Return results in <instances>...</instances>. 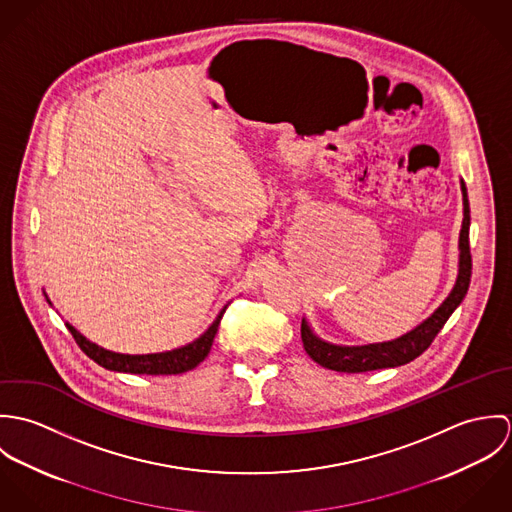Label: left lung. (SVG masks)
Instances as JSON below:
<instances>
[{
	"label": "left lung",
	"instance_id": "obj_1",
	"mask_svg": "<svg viewBox=\"0 0 512 512\" xmlns=\"http://www.w3.org/2000/svg\"><path fill=\"white\" fill-rule=\"evenodd\" d=\"M463 189V226L459 234V276L449 293V297L439 305L432 317H428L422 325H418L414 331L406 333L400 339L388 341V343H376L365 347H337L329 345L313 335L305 319L301 321V341L305 353L317 363V365L337 370V372H366V370H378L388 366H400L414 361L420 357L438 337L441 327L449 319V315L455 311V307L463 301L465 293L469 290L471 282V248H469V201H467V189Z\"/></svg>",
	"mask_w": 512,
	"mask_h": 512
}]
</instances>
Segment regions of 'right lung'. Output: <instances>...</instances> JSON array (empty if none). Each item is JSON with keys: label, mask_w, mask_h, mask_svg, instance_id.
<instances>
[{"label": "right lung", "mask_w": 512, "mask_h": 512, "mask_svg": "<svg viewBox=\"0 0 512 512\" xmlns=\"http://www.w3.org/2000/svg\"><path fill=\"white\" fill-rule=\"evenodd\" d=\"M224 313V311H222ZM222 313L215 319V323L193 343L175 349V351H167V353H155V355H120V353H112L106 351L94 343H90L86 337H82L73 325L67 323V329L71 331V335L76 341V345L82 349V353L86 357H90L94 363H98L108 370H116V372H130V374H181L187 372L191 368L203 363L205 357L209 355L215 335L219 331L220 319Z\"/></svg>", "instance_id": "1"}]
</instances>
